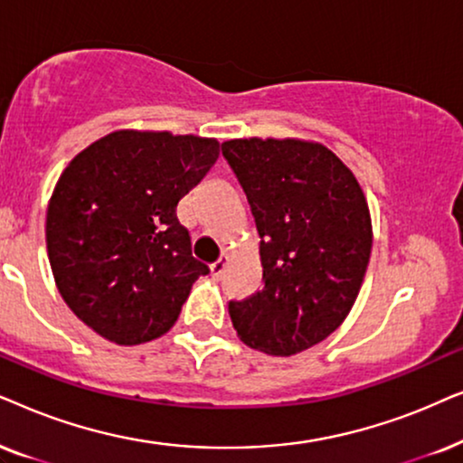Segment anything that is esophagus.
Returning a JSON list of instances; mask_svg holds the SVG:
<instances>
[{"instance_id":"34e87169","label":"esophagus","mask_w":463,"mask_h":463,"mask_svg":"<svg viewBox=\"0 0 463 463\" xmlns=\"http://www.w3.org/2000/svg\"><path fill=\"white\" fill-rule=\"evenodd\" d=\"M226 264H228V258H226V256H220L218 260H215V262L212 264V275L215 277V279H220V277L224 275Z\"/></svg>"}]
</instances>
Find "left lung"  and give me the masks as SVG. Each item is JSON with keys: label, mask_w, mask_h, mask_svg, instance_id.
Wrapping results in <instances>:
<instances>
[{"label": "left lung", "mask_w": 463, "mask_h": 463, "mask_svg": "<svg viewBox=\"0 0 463 463\" xmlns=\"http://www.w3.org/2000/svg\"><path fill=\"white\" fill-rule=\"evenodd\" d=\"M237 175L260 235L262 289L231 300L251 349L294 355L328 338L354 307L373 248L371 213L354 174L322 144L231 139Z\"/></svg>", "instance_id": "obj_1"}]
</instances>
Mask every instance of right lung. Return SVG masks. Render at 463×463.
<instances>
[{"label":"right lung","mask_w":463,"mask_h":463,"mask_svg":"<svg viewBox=\"0 0 463 463\" xmlns=\"http://www.w3.org/2000/svg\"><path fill=\"white\" fill-rule=\"evenodd\" d=\"M220 156L215 139L116 131L59 177L46 248L67 307L108 341L165 335L207 264L193 256L177 205Z\"/></svg>","instance_id":"right-lung-1"}]
</instances>
